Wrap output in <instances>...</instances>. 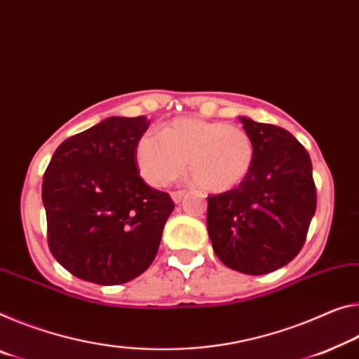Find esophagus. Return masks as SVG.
I'll use <instances>...</instances> for the list:
<instances>
[{
  "label": "esophagus",
  "instance_id": "esophagus-1",
  "mask_svg": "<svg viewBox=\"0 0 359 359\" xmlns=\"http://www.w3.org/2000/svg\"><path fill=\"white\" fill-rule=\"evenodd\" d=\"M170 196H172V200H174V203H180L182 201V198L185 196V191H182V190H179V191H172L170 193Z\"/></svg>",
  "mask_w": 359,
  "mask_h": 359
}]
</instances>
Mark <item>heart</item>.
<instances>
[{
	"instance_id": "heart-1",
	"label": "heart",
	"mask_w": 359,
	"mask_h": 359,
	"mask_svg": "<svg viewBox=\"0 0 359 359\" xmlns=\"http://www.w3.org/2000/svg\"><path fill=\"white\" fill-rule=\"evenodd\" d=\"M254 142L235 124L201 118H175L161 134L145 133L135 145V161L151 187L179 179L189 163V174L198 187L224 193L241 185L251 174Z\"/></svg>"
}]
</instances>
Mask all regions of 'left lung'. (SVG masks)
Here are the masks:
<instances>
[{
	"label": "left lung",
	"instance_id": "left-lung-1",
	"mask_svg": "<svg viewBox=\"0 0 359 359\" xmlns=\"http://www.w3.org/2000/svg\"><path fill=\"white\" fill-rule=\"evenodd\" d=\"M255 158L248 179L208 196V233L230 269L265 275L287 265L304 248L316 210V187L305 147L275 124L241 116Z\"/></svg>",
	"mask_w": 359,
	"mask_h": 359
}]
</instances>
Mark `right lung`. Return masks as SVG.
<instances>
[{
    "label": "right lung",
    "mask_w": 359,
    "mask_h": 359,
    "mask_svg": "<svg viewBox=\"0 0 359 359\" xmlns=\"http://www.w3.org/2000/svg\"><path fill=\"white\" fill-rule=\"evenodd\" d=\"M145 116H111L57 147L43 177L48 244L79 280L115 286L155 260L174 209L140 177L135 145Z\"/></svg>",
    "instance_id": "1"
}]
</instances>
